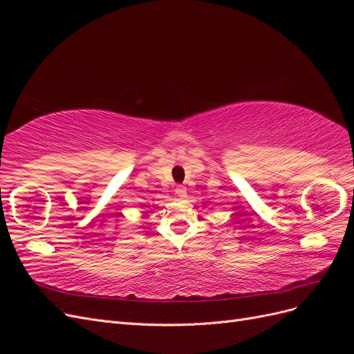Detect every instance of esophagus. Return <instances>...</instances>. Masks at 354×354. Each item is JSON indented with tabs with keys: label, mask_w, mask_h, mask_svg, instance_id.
Returning <instances> with one entry per match:
<instances>
[{
	"label": "esophagus",
	"mask_w": 354,
	"mask_h": 354,
	"mask_svg": "<svg viewBox=\"0 0 354 354\" xmlns=\"http://www.w3.org/2000/svg\"><path fill=\"white\" fill-rule=\"evenodd\" d=\"M186 194H187V189H186V186H183V185H178V186H176V195H178L180 198H185V196H186Z\"/></svg>",
	"instance_id": "esophagus-1"
}]
</instances>
